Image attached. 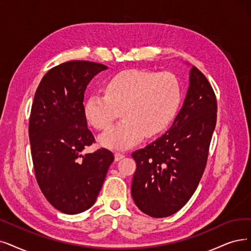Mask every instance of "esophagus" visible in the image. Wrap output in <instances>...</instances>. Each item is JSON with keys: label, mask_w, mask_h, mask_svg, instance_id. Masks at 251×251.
<instances>
[{"label": "esophagus", "mask_w": 251, "mask_h": 251, "mask_svg": "<svg viewBox=\"0 0 251 251\" xmlns=\"http://www.w3.org/2000/svg\"><path fill=\"white\" fill-rule=\"evenodd\" d=\"M114 156H115V160H116V162H118V160H120V159L125 157V154H124V153H120V152H115Z\"/></svg>", "instance_id": "34e87169"}]
</instances>
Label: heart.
Wrapping results in <instances>:
<instances>
[{
	"label": "heart",
	"mask_w": 251,
	"mask_h": 251,
	"mask_svg": "<svg viewBox=\"0 0 251 251\" xmlns=\"http://www.w3.org/2000/svg\"><path fill=\"white\" fill-rule=\"evenodd\" d=\"M181 92L175 75L131 69L112 76L104 94L89 96L84 104L87 122L98 129L113 124L118 110L122 120L100 136L99 141L111 149H126L159 134L171 122L180 103Z\"/></svg>",
	"instance_id": "b5f03b06"
}]
</instances>
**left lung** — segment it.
<instances>
[{"mask_svg": "<svg viewBox=\"0 0 251 251\" xmlns=\"http://www.w3.org/2000/svg\"><path fill=\"white\" fill-rule=\"evenodd\" d=\"M212 86L196 67L182 108L172 126L155 141L132 153L137 169L132 197L145 214L162 218L179 211L192 198L207 164L216 125Z\"/></svg>", "mask_w": 251, "mask_h": 251, "instance_id": "8db88e82", "label": "left lung"}]
</instances>
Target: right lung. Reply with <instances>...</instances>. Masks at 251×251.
Listing matches in <instances>:
<instances>
[{"label": "right lung", "mask_w": 251, "mask_h": 251, "mask_svg": "<svg viewBox=\"0 0 251 251\" xmlns=\"http://www.w3.org/2000/svg\"><path fill=\"white\" fill-rule=\"evenodd\" d=\"M106 69L88 61L63 63L44 75L34 97L28 137L36 179L47 201L66 214L95 204L114 160L106 148L82 154L96 142L84 115V93Z\"/></svg>", "instance_id": "right-lung-1"}]
</instances>
